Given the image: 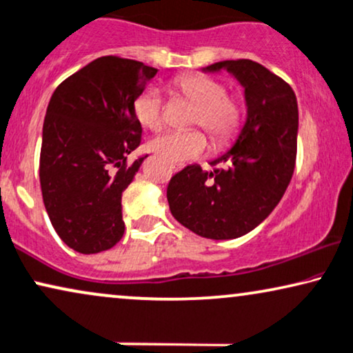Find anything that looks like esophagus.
<instances>
[{"instance_id":"obj_1","label":"esophagus","mask_w":353,"mask_h":353,"mask_svg":"<svg viewBox=\"0 0 353 353\" xmlns=\"http://www.w3.org/2000/svg\"><path fill=\"white\" fill-rule=\"evenodd\" d=\"M177 169H179V168H177V166H172V171H177Z\"/></svg>"}]
</instances>
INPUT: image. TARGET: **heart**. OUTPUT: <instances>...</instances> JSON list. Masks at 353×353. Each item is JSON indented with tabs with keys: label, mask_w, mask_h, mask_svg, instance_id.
Returning <instances> with one entry per match:
<instances>
[{
	"label": "heart",
	"mask_w": 353,
	"mask_h": 353,
	"mask_svg": "<svg viewBox=\"0 0 353 353\" xmlns=\"http://www.w3.org/2000/svg\"><path fill=\"white\" fill-rule=\"evenodd\" d=\"M176 91L195 105L190 123L202 125L216 145H228L238 135L243 123L241 102L234 96L226 94V88L216 79L203 74H184L174 83ZM163 94L151 86L141 91L133 101V114L138 122L150 130L163 127ZM150 150L174 166H179L199 158L208 148V140L199 128L184 132H166L150 141Z\"/></svg>",
	"instance_id": "heart-1"
}]
</instances>
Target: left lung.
Masks as SVG:
<instances>
[{
  "label": "left lung",
  "mask_w": 353,
  "mask_h": 353,
  "mask_svg": "<svg viewBox=\"0 0 353 353\" xmlns=\"http://www.w3.org/2000/svg\"><path fill=\"white\" fill-rule=\"evenodd\" d=\"M226 70L244 88L246 122L225 154L203 171L190 164L172 176V216L208 239H234L261 225L282 200L296 159L298 104L288 83L252 60H226L202 68Z\"/></svg>",
  "instance_id": "8db88e82"
}]
</instances>
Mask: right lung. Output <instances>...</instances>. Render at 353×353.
<instances>
[{
  "instance_id": "right-lung-1",
  "label": "right lung",
  "mask_w": 353,
  "mask_h": 353,
  "mask_svg": "<svg viewBox=\"0 0 353 353\" xmlns=\"http://www.w3.org/2000/svg\"><path fill=\"white\" fill-rule=\"evenodd\" d=\"M158 70L141 61L101 57L71 74L48 102L40 150V187L57 234L81 254L122 239V192L146 156L132 164L141 123L133 101Z\"/></svg>"
}]
</instances>
